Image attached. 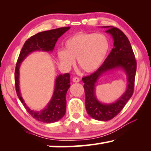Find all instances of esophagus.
Listing matches in <instances>:
<instances>
[{"label":"esophagus","mask_w":151,"mask_h":151,"mask_svg":"<svg viewBox=\"0 0 151 151\" xmlns=\"http://www.w3.org/2000/svg\"><path fill=\"white\" fill-rule=\"evenodd\" d=\"M73 82H80V78H78V77L73 78Z\"/></svg>","instance_id":"34e87169"}]
</instances>
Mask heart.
Here are the masks:
<instances>
[{
  "label": "heart",
  "mask_w": 151,
  "mask_h": 151,
  "mask_svg": "<svg viewBox=\"0 0 151 151\" xmlns=\"http://www.w3.org/2000/svg\"><path fill=\"white\" fill-rule=\"evenodd\" d=\"M110 50L109 38L102 34L78 33L65 42L64 50L58 51L60 63L66 67L73 65L77 59L80 69L87 73L98 69Z\"/></svg>",
  "instance_id": "1"
}]
</instances>
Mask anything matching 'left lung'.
<instances>
[{
  "instance_id": "left-lung-1",
  "label": "left lung",
  "mask_w": 151,
  "mask_h": 151,
  "mask_svg": "<svg viewBox=\"0 0 151 151\" xmlns=\"http://www.w3.org/2000/svg\"><path fill=\"white\" fill-rule=\"evenodd\" d=\"M103 27L108 28L106 32L112 36L114 47L100 68L90 76L84 77L82 81L84 83L85 106L88 114L97 120L108 121L115 117L122 110L133 96L137 63L127 36L117 27L112 26H104ZM115 68H122L125 71L127 77V88L116 102L103 104L99 102L95 96V84L100 76Z\"/></svg>"
}]
</instances>
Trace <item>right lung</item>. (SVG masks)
<instances>
[{
  "instance_id": "obj_1",
  "label": "right lung",
  "mask_w": 151,
  "mask_h": 151,
  "mask_svg": "<svg viewBox=\"0 0 151 151\" xmlns=\"http://www.w3.org/2000/svg\"><path fill=\"white\" fill-rule=\"evenodd\" d=\"M69 29L70 27L54 29L39 32L30 37L24 42L16 63L14 75L16 93L27 111L34 119L42 122H55L60 120L65 115L67 104L66 94L70 87V75L69 73H65L56 77L54 92L49 104L43 110L35 111L27 106L20 94L19 88V69L20 64L29 53L34 51H43L51 52L54 49L58 39Z\"/></svg>"
}]
</instances>
